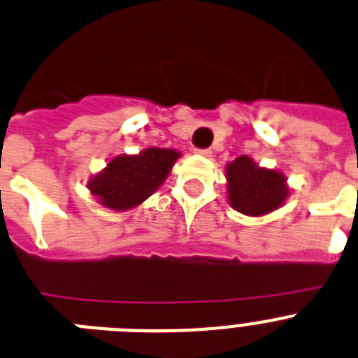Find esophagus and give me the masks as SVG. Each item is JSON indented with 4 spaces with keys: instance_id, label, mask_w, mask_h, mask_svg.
<instances>
[{
    "instance_id": "34e87169",
    "label": "esophagus",
    "mask_w": 358,
    "mask_h": 358,
    "mask_svg": "<svg viewBox=\"0 0 358 358\" xmlns=\"http://www.w3.org/2000/svg\"><path fill=\"white\" fill-rule=\"evenodd\" d=\"M194 154L203 155V157H210V155H212V150H210V148H195Z\"/></svg>"
}]
</instances>
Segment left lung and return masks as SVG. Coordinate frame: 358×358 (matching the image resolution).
<instances>
[{"label":"left lung","mask_w":358,"mask_h":358,"mask_svg":"<svg viewBox=\"0 0 358 358\" xmlns=\"http://www.w3.org/2000/svg\"><path fill=\"white\" fill-rule=\"evenodd\" d=\"M230 204L246 215H262L279 208L288 195L286 177L275 170L259 168L252 159L241 155L226 168Z\"/></svg>","instance_id":"obj_1"}]
</instances>
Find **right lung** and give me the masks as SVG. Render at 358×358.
Returning <instances> with one entry per match:
<instances>
[{
  "instance_id": "right-lung-1",
  "label": "right lung",
  "mask_w": 358,
  "mask_h": 358,
  "mask_svg": "<svg viewBox=\"0 0 358 358\" xmlns=\"http://www.w3.org/2000/svg\"><path fill=\"white\" fill-rule=\"evenodd\" d=\"M177 157L179 152L163 148H148L139 155H119L88 186L108 208H134L157 190Z\"/></svg>"
}]
</instances>
